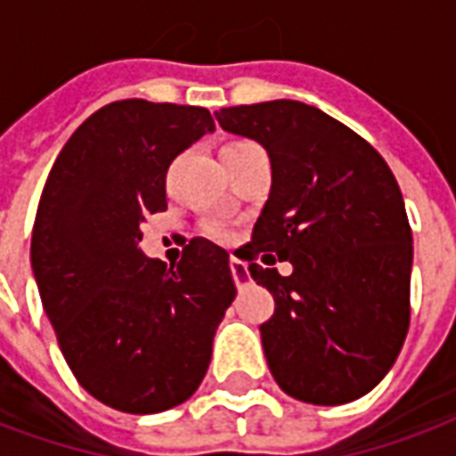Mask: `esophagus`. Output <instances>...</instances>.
<instances>
[{"instance_id":"1","label":"esophagus","mask_w":456,"mask_h":456,"mask_svg":"<svg viewBox=\"0 0 456 456\" xmlns=\"http://www.w3.org/2000/svg\"><path fill=\"white\" fill-rule=\"evenodd\" d=\"M229 268H232V278H234V282H237L239 288H241L246 280H248V271H246V263H241V261H239V258H232V261H229Z\"/></svg>"}]
</instances>
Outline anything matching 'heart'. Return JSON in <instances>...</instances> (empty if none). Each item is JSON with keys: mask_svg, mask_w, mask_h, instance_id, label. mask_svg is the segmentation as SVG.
<instances>
[{"mask_svg": "<svg viewBox=\"0 0 456 456\" xmlns=\"http://www.w3.org/2000/svg\"><path fill=\"white\" fill-rule=\"evenodd\" d=\"M248 144H254V142H232V144H227L224 150L227 151L241 150V147H248ZM212 234H215V237H224V232H222V229H212Z\"/></svg>", "mask_w": 456, "mask_h": 456, "instance_id": "b5f03b06", "label": "heart"}]
</instances>
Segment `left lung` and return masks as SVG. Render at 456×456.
I'll return each mask as SVG.
<instances>
[{
    "instance_id": "1",
    "label": "left lung",
    "mask_w": 456,
    "mask_h": 456,
    "mask_svg": "<svg viewBox=\"0 0 456 456\" xmlns=\"http://www.w3.org/2000/svg\"><path fill=\"white\" fill-rule=\"evenodd\" d=\"M215 118L271 157V195L246 261L275 299L261 326L275 382L316 406L365 396L391 370L411 322L413 237L396 178L372 144L299 101L222 108ZM275 257L293 263L292 276L272 268Z\"/></svg>"
}]
</instances>
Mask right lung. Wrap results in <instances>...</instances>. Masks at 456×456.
<instances>
[{"label": "right lung", "instance_id": "obj_1", "mask_svg": "<svg viewBox=\"0 0 456 456\" xmlns=\"http://www.w3.org/2000/svg\"><path fill=\"white\" fill-rule=\"evenodd\" d=\"M215 123L208 108L125 99L84 120L40 195L30 265L77 382L123 413L193 396L237 295L229 254L195 237L167 265L140 224L167 210V168Z\"/></svg>", "mask_w": 456, "mask_h": 456}]
</instances>
